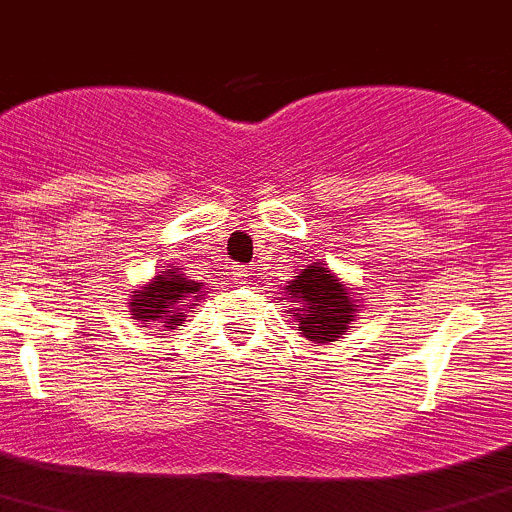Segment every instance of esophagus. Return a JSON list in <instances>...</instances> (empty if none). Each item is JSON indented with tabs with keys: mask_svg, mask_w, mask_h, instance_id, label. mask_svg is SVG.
<instances>
[{
	"mask_svg": "<svg viewBox=\"0 0 512 512\" xmlns=\"http://www.w3.org/2000/svg\"><path fill=\"white\" fill-rule=\"evenodd\" d=\"M232 275H235L237 285H247V277H250V270H247V267H235V272H232Z\"/></svg>",
	"mask_w": 512,
	"mask_h": 512,
	"instance_id": "esophagus-1",
	"label": "esophagus"
}]
</instances>
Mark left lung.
Instances as JSON below:
<instances>
[{
    "instance_id": "1",
    "label": "left lung",
    "mask_w": 512,
    "mask_h": 512,
    "mask_svg": "<svg viewBox=\"0 0 512 512\" xmlns=\"http://www.w3.org/2000/svg\"><path fill=\"white\" fill-rule=\"evenodd\" d=\"M285 300L295 302L290 307L292 317L300 322V330L312 342H332L347 332L355 317V300L320 262L295 275L285 287Z\"/></svg>"
}]
</instances>
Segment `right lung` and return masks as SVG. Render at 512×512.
I'll return each mask as SVG.
<instances>
[{"mask_svg": "<svg viewBox=\"0 0 512 512\" xmlns=\"http://www.w3.org/2000/svg\"><path fill=\"white\" fill-rule=\"evenodd\" d=\"M200 287L202 282L187 280V277L177 275L175 270H167L162 275H157L145 290L132 295L135 302H130V312L135 315V320L142 322V327H150L160 322V327L175 330L185 320V312H182L185 305H180V302H185L187 297L197 300L200 297Z\"/></svg>", "mask_w": 512, "mask_h": 512, "instance_id": "1", "label": "right lung"}]
</instances>
